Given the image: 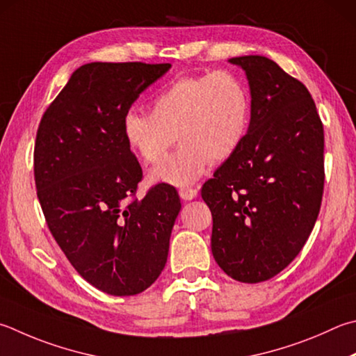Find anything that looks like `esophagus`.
Here are the masks:
<instances>
[{"mask_svg": "<svg viewBox=\"0 0 356 356\" xmlns=\"http://www.w3.org/2000/svg\"><path fill=\"white\" fill-rule=\"evenodd\" d=\"M179 195L184 200H191L197 196V188H190V186H186V188L179 190Z\"/></svg>", "mask_w": 356, "mask_h": 356, "instance_id": "1", "label": "esophagus"}]
</instances>
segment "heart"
<instances>
[{
  "label": "heart",
  "mask_w": 356,
  "mask_h": 356,
  "mask_svg": "<svg viewBox=\"0 0 356 356\" xmlns=\"http://www.w3.org/2000/svg\"><path fill=\"white\" fill-rule=\"evenodd\" d=\"M250 95L230 70L180 76L151 101V112L127 111L121 132L126 145L146 165H157L170 147L176 154L154 168L149 180L185 186L202 176L210 163L229 160L249 131Z\"/></svg>",
  "instance_id": "heart-1"
}]
</instances>
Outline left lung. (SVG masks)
I'll list each match as a JSON object with an SVG mask.
<instances>
[{
    "label": "left lung",
    "instance_id": "1",
    "mask_svg": "<svg viewBox=\"0 0 356 356\" xmlns=\"http://www.w3.org/2000/svg\"><path fill=\"white\" fill-rule=\"evenodd\" d=\"M250 87V124L240 149L200 195L213 218L211 252L232 279H273L299 255L324 193V126L312 95L263 56L234 57Z\"/></svg>",
    "mask_w": 356,
    "mask_h": 356
}]
</instances>
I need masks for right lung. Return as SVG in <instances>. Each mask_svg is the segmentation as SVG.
I'll return each mask as SVG.
<instances>
[{"label":"right lung","mask_w":356,"mask_h":356,"mask_svg":"<svg viewBox=\"0 0 356 356\" xmlns=\"http://www.w3.org/2000/svg\"><path fill=\"white\" fill-rule=\"evenodd\" d=\"M170 68L82 65L37 129L34 179L48 229L81 277L112 296L138 294L157 280L182 207L166 184L138 200L143 171L121 132L134 101Z\"/></svg>","instance_id":"add662e5"}]
</instances>
